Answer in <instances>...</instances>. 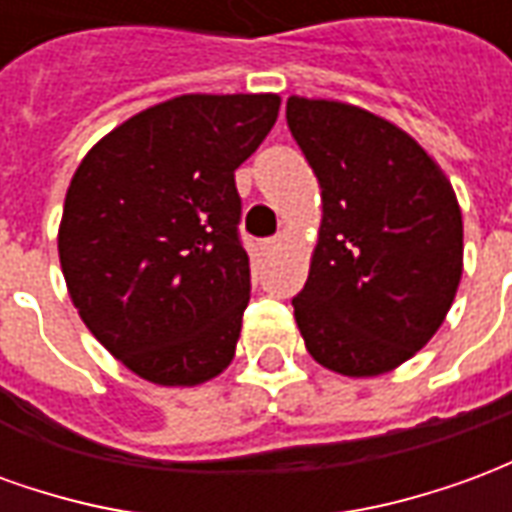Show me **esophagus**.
Segmentation results:
<instances>
[{"label": "esophagus", "instance_id": "34e87169", "mask_svg": "<svg viewBox=\"0 0 512 512\" xmlns=\"http://www.w3.org/2000/svg\"><path fill=\"white\" fill-rule=\"evenodd\" d=\"M277 246H279V235H274V238H266V241H263V252H274Z\"/></svg>", "mask_w": 512, "mask_h": 512}]
</instances>
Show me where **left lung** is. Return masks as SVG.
<instances>
[{"label":"left lung","instance_id":"obj_1","mask_svg":"<svg viewBox=\"0 0 512 512\" xmlns=\"http://www.w3.org/2000/svg\"><path fill=\"white\" fill-rule=\"evenodd\" d=\"M288 128L321 183V241L293 315L315 362L343 376L403 365L436 334L461 282L450 180L359 106L288 98Z\"/></svg>","mask_w":512,"mask_h":512}]
</instances>
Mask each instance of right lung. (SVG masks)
Instances as JSON below:
<instances>
[{"mask_svg":"<svg viewBox=\"0 0 512 512\" xmlns=\"http://www.w3.org/2000/svg\"><path fill=\"white\" fill-rule=\"evenodd\" d=\"M277 115V95H180L76 169L62 274L87 329L136 376L194 386L230 365L252 293L235 169Z\"/></svg>","mask_w":512,"mask_h":512,"instance_id":"add662e5","label":"right lung"}]
</instances>
